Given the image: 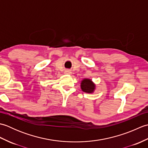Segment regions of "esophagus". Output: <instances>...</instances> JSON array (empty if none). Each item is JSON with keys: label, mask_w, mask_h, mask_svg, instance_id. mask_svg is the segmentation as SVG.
Listing matches in <instances>:
<instances>
[{"label": "esophagus", "mask_w": 148, "mask_h": 148, "mask_svg": "<svg viewBox=\"0 0 148 148\" xmlns=\"http://www.w3.org/2000/svg\"><path fill=\"white\" fill-rule=\"evenodd\" d=\"M65 74H70L71 73V72H70V71H66L65 72Z\"/></svg>", "instance_id": "obj_1"}]
</instances>
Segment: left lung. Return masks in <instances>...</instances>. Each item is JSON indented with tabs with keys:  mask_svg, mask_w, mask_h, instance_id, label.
I'll return each mask as SVG.
<instances>
[{
	"mask_svg": "<svg viewBox=\"0 0 148 148\" xmlns=\"http://www.w3.org/2000/svg\"><path fill=\"white\" fill-rule=\"evenodd\" d=\"M81 87L83 92L86 93H92L95 89V84L90 79H84L81 82Z\"/></svg>",
	"mask_w": 148,
	"mask_h": 148,
	"instance_id": "obj_1",
	"label": "left lung"
}]
</instances>
